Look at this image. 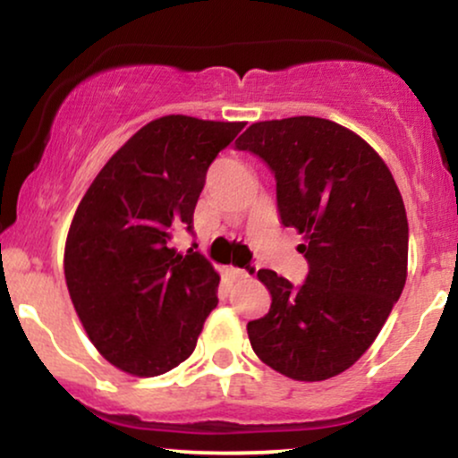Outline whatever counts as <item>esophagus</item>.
<instances>
[{
    "instance_id": "esophagus-1",
    "label": "esophagus",
    "mask_w": 458,
    "mask_h": 458,
    "mask_svg": "<svg viewBox=\"0 0 458 458\" xmlns=\"http://www.w3.org/2000/svg\"><path fill=\"white\" fill-rule=\"evenodd\" d=\"M228 273L233 276L234 282H245L247 277H250V273H247L245 269H236V267H230Z\"/></svg>"
}]
</instances>
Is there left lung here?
Listing matches in <instances>:
<instances>
[{
    "label": "left lung",
    "mask_w": 458,
    "mask_h": 458,
    "mask_svg": "<svg viewBox=\"0 0 458 458\" xmlns=\"http://www.w3.org/2000/svg\"><path fill=\"white\" fill-rule=\"evenodd\" d=\"M236 148L276 174L277 211L306 243L308 277L295 288L260 269L271 295L247 323L254 353L284 377L325 381L375 343L407 280L409 225L386 161L343 124L314 115L254 123Z\"/></svg>",
    "instance_id": "left-lung-1"
}]
</instances>
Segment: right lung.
<instances>
[{"instance_id":"obj_1","label":"right lung","mask_w":458,"mask_h":458,"mask_svg":"<svg viewBox=\"0 0 458 458\" xmlns=\"http://www.w3.org/2000/svg\"><path fill=\"white\" fill-rule=\"evenodd\" d=\"M245 123L163 115L103 165L79 202L64 277L90 343L133 377H157L193 353L217 306L219 273L198 251H176L193 230L208 165Z\"/></svg>"}]
</instances>
